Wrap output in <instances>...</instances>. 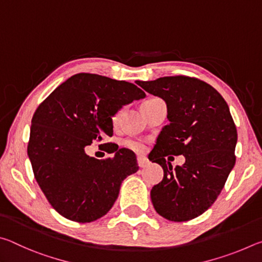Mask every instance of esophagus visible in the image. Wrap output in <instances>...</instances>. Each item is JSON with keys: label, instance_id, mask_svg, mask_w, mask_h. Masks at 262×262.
<instances>
[{"label": "esophagus", "instance_id": "esophagus-1", "mask_svg": "<svg viewBox=\"0 0 262 262\" xmlns=\"http://www.w3.org/2000/svg\"><path fill=\"white\" fill-rule=\"evenodd\" d=\"M149 159L145 157H137V164H139L140 167H145L149 165Z\"/></svg>", "mask_w": 262, "mask_h": 262}]
</instances>
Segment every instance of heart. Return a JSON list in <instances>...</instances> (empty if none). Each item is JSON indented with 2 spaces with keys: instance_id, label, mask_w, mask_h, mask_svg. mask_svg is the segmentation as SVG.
Masks as SVG:
<instances>
[{
  "instance_id": "obj_1",
  "label": "heart",
  "mask_w": 262,
  "mask_h": 262,
  "mask_svg": "<svg viewBox=\"0 0 262 262\" xmlns=\"http://www.w3.org/2000/svg\"><path fill=\"white\" fill-rule=\"evenodd\" d=\"M156 99H158V98H150L148 100H145L143 104L149 103V101H152V100H156ZM122 112H123V108H120L117 113L113 115V118H112L113 122L118 121V119H119V117H120ZM123 145H125L126 148L133 150V151H135V152H143L145 148H147V143H145V141L140 140V139H127V140L123 141Z\"/></svg>"
}]
</instances>
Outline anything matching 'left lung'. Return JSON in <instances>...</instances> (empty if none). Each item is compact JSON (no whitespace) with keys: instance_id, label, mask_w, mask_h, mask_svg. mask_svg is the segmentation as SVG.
Instances as JSON below:
<instances>
[{"instance_id":"8db88e82","label":"left lung","mask_w":262,"mask_h":262,"mask_svg":"<svg viewBox=\"0 0 262 262\" xmlns=\"http://www.w3.org/2000/svg\"><path fill=\"white\" fill-rule=\"evenodd\" d=\"M137 84L166 101L170 121L149 154V161L164 170L150 193L152 205L168 221L193 220L216 201L236 163L237 129L229 106L196 77L176 75ZM179 154L186 162L172 169L166 157Z\"/></svg>"}]
</instances>
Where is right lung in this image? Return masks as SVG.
I'll list each match as a JSON object with an SVG mask.
<instances>
[{
  "instance_id": "add662e5",
  "label": "right lung",
  "mask_w": 262,
  "mask_h": 262,
  "mask_svg": "<svg viewBox=\"0 0 262 262\" xmlns=\"http://www.w3.org/2000/svg\"><path fill=\"white\" fill-rule=\"evenodd\" d=\"M135 84L79 73L57 86L32 117L28 155L34 178L66 219L89 223L107 214L122 180L139 170L135 154L105 143L113 157L88 156L92 141L113 135L112 117L143 98Z\"/></svg>"
}]
</instances>
